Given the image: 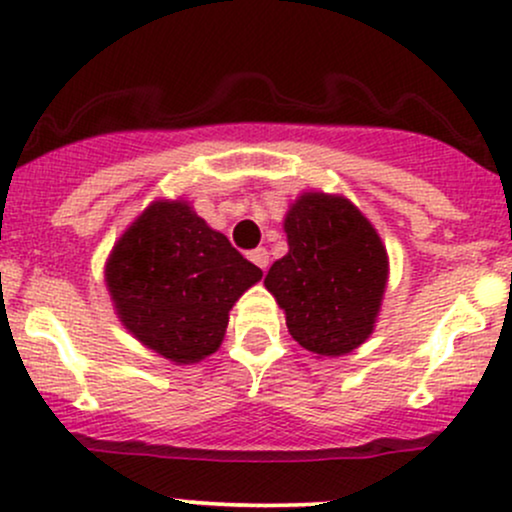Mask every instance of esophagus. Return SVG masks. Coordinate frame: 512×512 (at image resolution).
Returning a JSON list of instances; mask_svg holds the SVG:
<instances>
[{
  "label": "esophagus",
  "instance_id": "obj_1",
  "mask_svg": "<svg viewBox=\"0 0 512 512\" xmlns=\"http://www.w3.org/2000/svg\"><path fill=\"white\" fill-rule=\"evenodd\" d=\"M250 260L257 264V267L262 269V272H267V267H269V252L264 250V248H257V250H252L250 252Z\"/></svg>",
  "mask_w": 512,
  "mask_h": 512
}]
</instances>
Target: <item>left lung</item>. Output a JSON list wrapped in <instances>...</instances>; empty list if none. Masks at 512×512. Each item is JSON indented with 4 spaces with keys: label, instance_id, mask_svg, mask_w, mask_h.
<instances>
[{
    "label": "left lung",
    "instance_id": "left-lung-1",
    "mask_svg": "<svg viewBox=\"0 0 512 512\" xmlns=\"http://www.w3.org/2000/svg\"><path fill=\"white\" fill-rule=\"evenodd\" d=\"M289 252L264 286L286 313V327L317 356H344L375 327L387 284V252L349 199L305 192L284 219Z\"/></svg>",
    "mask_w": 512,
    "mask_h": 512
}]
</instances>
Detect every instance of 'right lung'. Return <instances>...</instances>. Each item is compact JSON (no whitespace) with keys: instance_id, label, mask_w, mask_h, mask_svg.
<instances>
[{"instance_id":"1","label":"right lung","mask_w":512,"mask_h":512,"mask_svg":"<svg viewBox=\"0 0 512 512\" xmlns=\"http://www.w3.org/2000/svg\"><path fill=\"white\" fill-rule=\"evenodd\" d=\"M260 279L262 269L180 199L151 204L105 264L122 325L180 366L219 349L228 313Z\"/></svg>"}]
</instances>
